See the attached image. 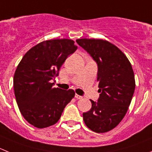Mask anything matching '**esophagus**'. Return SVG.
<instances>
[{
    "mask_svg": "<svg viewBox=\"0 0 152 152\" xmlns=\"http://www.w3.org/2000/svg\"><path fill=\"white\" fill-rule=\"evenodd\" d=\"M75 98H76V99H83V97L80 96V95H77V94H75Z\"/></svg>",
    "mask_w": 152,
    "mask_h": 152,
    "instance_id": "obj_1",
    "label": "esophagus"
}]
</instances>
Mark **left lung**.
Segmentation results:
<instances>
[{"label":"left lung","instance_id":"left-lung-1","mask_svg":"<svg viewBox=\"0 0 152 152\" xmlns=\"http://www.w3.org/2000/svg\"><path fill=\"white\" fill-rule=\"evenodd\" d=\"M77 44L89 53L98 65V102L83 113L86 126L96 133L113 129L128 111L135 89L132 66L126 56L112 43L103 39H79Z\"/></svg>","mask_w":152,"mask_h":152}]
</instances>
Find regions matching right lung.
<instances>
[{
    "instance_id": "add662e5",
    "label": "right lung",
    "mask_w": 152,
    "mask_h": 152,
    "mask_svg": "<svg viewBox=\"0 0 152 152\" xmlns=\"http://www.w3.org/2000/svg\"><path fill=\"white\" fill-rule=\"evenodd\" d=\"M77 48L72 39L47 40L30 48L21 59L14 75V92L20 112L30 125L44 128L56 124L75 97L73 89L53 88L50 81Z\"/></svg>"
}]
</instances>
